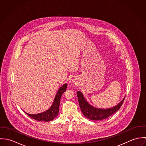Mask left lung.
Listing matches in <instances>:
<instances>
[{"instance_id":"1","label":"left lung","mask_w":146,"mask_h":146,"mask_svg":"<svg viewBox=\"0 0 146 146\" xmlns=\"http://www.w3.org/2000/svg\"><path fill=\"white\" fill-rule=\"evenodd\" d=\"M77 96L79 106L84 115L86 118L92 120H101L108 118L120 109L125 100L124 97L123 100L116 106L108 108L102 109L94 107L89 104L84 97L82 92L78 91Z\"/></svg>"}]
</instances>
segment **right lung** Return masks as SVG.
Listing matches in <instances>:
<instances>
[{"mask_svg":"<svg viewBox=\"0 0 146 146\" xmlns=\"http://www.w3.org/2000/svg\"><path fill=\"white\" fill-rule=\"evenodd\" d=\"M67 88V84H64L58 89L54 101L51 107L45 111L40 113L37 114H29L25 112L29 116L33 118L37 121H43L45 122L50 121L53 120L55 117H56L59 113V107L60 104V100L63 93L66 90Z\"/></svg>","mask_w":146,"mask_h":146,"instance_id":"1","label":"right lung"}]
</instances>
